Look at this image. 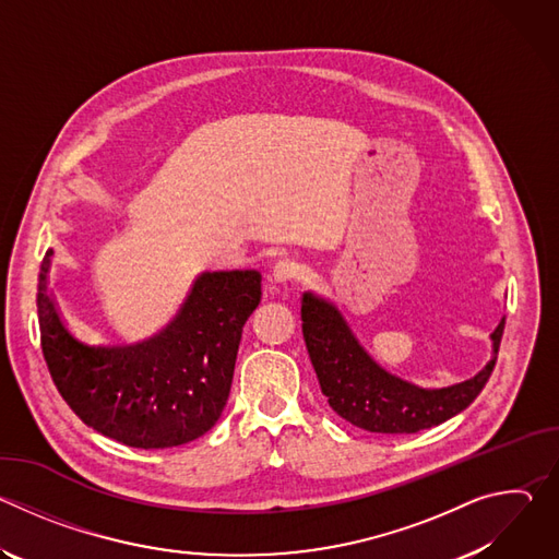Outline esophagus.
I'll return each instance as SVG.
<instances>
[{"mask_svg": "<svg viewBox=\"0 0 559 559\" xmlns=\"http://www.w3.org/2000/svg\"><path fill=\"white\" fill-rule=\"evenodd\" d=\"M300 263L294 259H281L274 263L272 276L276 283H287V281H296L300 276Z\"/></svg>", "mask_w": 559, "mask_h": 559, "instance_id": "34e87169", "label": "esophagus"}]
</instances>
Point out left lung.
Wrapping results in <instances>:
<instances>
[{
    "label": "left lung",
    "mask_w": 559,
    "mask_h": 559,
    "mask_svg": "<svg viewBox=\"0 0 559 559\" xmlns=\"http://www.w3.org/2000/svg\"><path fill=\"white\" fill-rule=\"evenodd\" d=\"M300 318L307 354L330 407L371 433H416L466 409L491 378L504 334L502 321L491 334L493 358L480 373L451 386L425 389L382 369L332 302L305 294Z\"/></svg>",
    "instance_id": "left-lung-1"
}]
</instances>
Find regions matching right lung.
<instances>
[{"label":"right lung","mask_w":559,"mask_h":559,"mask_svg":"<svg viewBox=\"0 0 559 559\" xmlns=\"http://www.w3.org/2000/svg\"><path fill=\"white\" fill-rule=\"evenodd\" d=\"M46 252L37 285L41 352L68 407L95 431L134 447L168 449L207 433L227 403L238 343L261 302V274H203L175 321L132 345L76 338L50 292Z\"/></svg>","instance_id":"add662e5"}]
</instances>
